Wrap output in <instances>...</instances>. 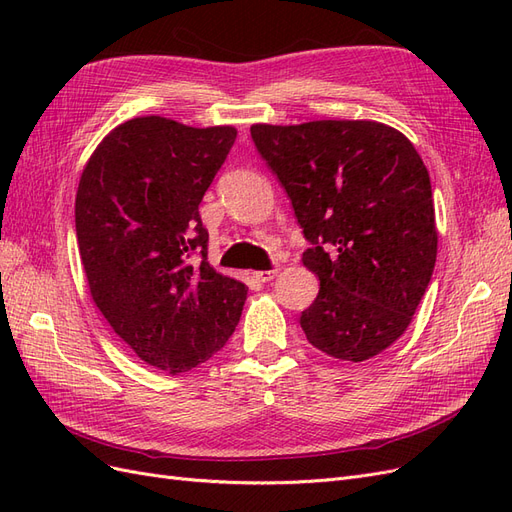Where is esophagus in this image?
<instances>
[{
    "mask_svg": "<svg viewBox=\"0 0 512 512\" xmlns=\"http://www.w3.org/2000/svg\"><path fill=\"white\" fill-rule=\"evenodd\" d=\"M275 273H277V269H269V271H256V273H254V277H256L258 282L265 284V282H271V280H273Z\"/></svg>",
    "mask_w": 512,
    "mask_h": 512,
    "instance_id": "34e87169",
    "label": "esophagus"
}]
</instances>
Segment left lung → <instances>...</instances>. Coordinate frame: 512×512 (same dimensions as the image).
<instances>
[{
	"label": "left lung",
	"mask_w": 512,
	"mask_h": 512,
	"mask_svg": "<svg viewBox=\"0 0 512 512\" xmlns=\"http://www.w3.org/2000/svg\"><path fill=\"white\" fill-rule=\"evenodd\" d=\"M286 190L320 290L301 312L307 342L365 361L404 335L438 254L431 181L414 145L378 121L252 126Z\"/></svg>",
	"instance_id": "1"
}]
</instances>
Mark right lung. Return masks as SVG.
Wrapping results in <instances>:
<instances>
[{"label":"right lung","instance_id":"right-lung-1","mask_svg":"<svg viewBox=\"0 0 512 512\" xmlns=\"http://www.w3.org/2000/svg\"><path fill=\"white\" fill-rule=\"evenodd\" d=\"M237 130L136 117L89 158L74 222L91 299L141 361L183 374L222 350L247 288L207 262L198 205Z\"/></svg>","mask_w":512,"mask_h":512}]
</instances>
